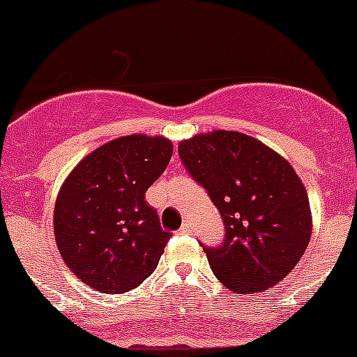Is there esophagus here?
Segmentation results:
<instances>
[{
    "instance_id": "esophagus-1",
    "label": "esophagus",
    "mask_w": 357,
    "mask_h": 357,
    "mask_svg": "<svg viewBox=\"0 0 357 357\" xmlns=\"http://www.w3.org/2000/svg\"><path fill=\"white\" fill-rule=\"evenodd\" d=\"M191 230H193V225L191 222H184L181 227V234H191Z\"/></svg>"
}]
</instances>
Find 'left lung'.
I'll use <instances>...</instances> for the list:
<instances>
[{
    "mask_svg": "<svg viewBox=\"0 0 357 357\" xmlns=\"http://www.w3.org/2000/svg\"><path fill=\"white\" fill-rule=\"evenodd\" d=\"M178 155L225 223L222 245L204 247L218 280L238 295L280 282L301 261L313 230L307 191L291 164L232 130L181 141Z\"/></svg>",
    "mask_w": 357,
    "mask_h": 357,
    "instance_id": "1",
    "label": "left lung"
}]
</instances>
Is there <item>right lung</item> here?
<instances>
[{"label": "right lung", "mask_w": 357, "mask_h": 357, "mask_svg": "<svg viewBox=\"0 0 357 357\" xmlns=\"http://www.w3.org/2000/svg\"><path fill=\"white\" fill-rule=\"evenodd\" d=\"M172 153L162 135H123L69 173L56 195L53 232L66 266L84 284L118 295L153 273L172 234L144 193Z\"/></svg>", "instance_id": "1"}]
</instances>
